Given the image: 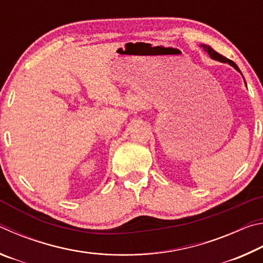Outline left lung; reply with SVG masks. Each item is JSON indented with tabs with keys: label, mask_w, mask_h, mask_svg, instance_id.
Here are the masks:
<instances>
[{
	"label": "left lung",
	"mask_w": 263,
	"mask_h": 263,
	"mask_svg": "<svg viewBox=\"0 0 263 263\" xmlns=\"http://www.w3.org/2000/svg\"><path fill=\"white\" fill-rule=\"evenodd\" d=\"M203 48H204V51L205 52H208L209 53V55H210L212 59H215V60H218V61H220V62H228V64H230L231 66H233V67L237 69V70H239L240 72V69L238 68V66L234 64V62L232 61V60H230V59H228V58H225V57H222L221 54H219V53H217L215 50H213V48H211L210 46H208V45H204V44H202L201 45ZM246 83V82H245Z\"/></svg>",
	"instance_id": "8db88e82"
}]
</instances>
